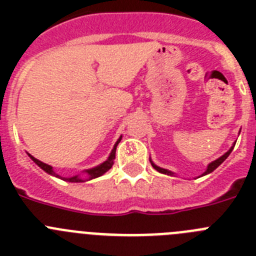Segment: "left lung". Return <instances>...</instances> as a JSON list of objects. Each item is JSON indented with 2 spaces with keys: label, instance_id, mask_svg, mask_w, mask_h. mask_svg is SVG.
<instances>
[{
  "label": "left lung",
  "instance_id": "left-lung-1",
  "mask_svg": "<svg viewBox=\"0 0 256 256\" xmlns=\"http://www.w3.org/2000/svg\"><path fill=\"white\" fill-rule=\"evenodd\" d=\"M234 144H236V142H234V146H232V148H230V150H228L227 152L224 154V155H222L220 158H219V159H216V160H214V162H210V164L208 165V169H206V170H205L204 173H202V176H205V174H209V173H212V170H216V169L218 168L219 165H220L222 162H224V160L227 159L228 156H230V154L232 152V150H234ZM150 162H151V160H150ZM151 165H152L154 168H155L156 170L159 172V173H162V174H169V176H173V174H174L173 172H170V170H166V169H164V168H160V166H158V165H155V164H154L152 162H151Z\"/></svg>",
  "mask_w": 256,
  "mask_h": 256
}]
</instances>
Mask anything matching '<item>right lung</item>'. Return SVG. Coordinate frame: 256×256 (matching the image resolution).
Returning a JSON list of instances; mask_svg holds the SVG:
<instances>
[{
    "label": "right lung",
    "instance_id": "add662e5",
    "mask_svg": "<svg viewBox=\"0 0 256 256\" xmlns=\"http://www.w3.org/2000/svg\"><path fill=\"white\" fill-rule=\"evenodd\" d=\"M120 140H122V136H120V138H119V140H118V141H116V144H114V148H112V152H110V155H108V160H106V162H104L102 164H100V165H97V166H94V168L87 169V170H84V173L88 176V180H94V178L100 177V176H102L104 173H106V172H108V169L112 168V164H114L115 151H116V146H118V144L120 142ZM28 155H29V154H28ZM29 158H30V159L33 160V162H34L36 164H37L38 166H40V168L44 169V170L46 172V173L51 174V176H55V177L60 178V180H68V182H76V183H78V182H84V180H82V178L79 177V176H74V177H70V178L60 177L58 174H56L55 172H54V169H52L51 165L44 164V162H40V160H38V159H36L34 156L29 155Z\"/></svg>",
    "mask_w": 256,
    "mask_h": 256
}]
</instances>
